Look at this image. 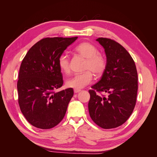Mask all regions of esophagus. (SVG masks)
I'll use <instances>...</instances> for the list:
<instances>
[{
    "instance_id": "esophagus-1",
    "label": "esophagus",
    "mask_w": 157,
    "mask_h": 157,
    "mask_svg": "<svg viewBox=\"0 0 157 157\" xmlns=\"http://www.w3.org/2000/svg\"><path fill=\"white\" fill-rule=\"evenodd\" d=\"M80 91H81V90H80V89H74V92L76 93V94L80 92Z\"/></svg>"
}]
</instances>
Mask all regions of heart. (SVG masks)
Returning <instances> with one entry per match:
<instances>
[{"instance_id": "obj_1", "label": "heart", "mask_w": 157, "mask_h": 157, "mask_svg": "<svg viewBox=\"0 0 157 157\" xmlns=\"http://www.w3.org/2000/svg\"><path fill=\"white\" fill-rule=\"evenodd\" d=\"M74 51L86 59L84 65L85 72L76 74L73 77L66 81V85L69 88L81 89L92 82L93 74L96 75H101L106 69L107 59L102 54L99 53L98 49L94 45L89 42H82L75 46ZM58 67L64 74L70 73L71 67L69 56L63 54L59 56L58 59Z\"/></svg>"}]
</instances>
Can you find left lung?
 Returning <instances> with one entry per match:
<instances>
[{
  "label": "left lung",
  "instance_id": "8db88e82",
  "mask_svg": "<svg viewBox=\"0 0 157 157\" xmlns=\"http://www.w3.org/2000/svg\"><path fill=\"white\" fill-rule=\"evenodd\" d=\"M105 49L107 66L99 81L89 90L88 110L92 120L104 129L115 128L128 119L136 103L137 73L128 51L107 38L96 39ZM105 92L107 97L97 92Z\"/></svg>",
  "mask_w": 157,
  "mask_h": 157
}]
</instances>
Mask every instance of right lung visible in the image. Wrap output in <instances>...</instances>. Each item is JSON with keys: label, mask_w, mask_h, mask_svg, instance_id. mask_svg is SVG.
I'll list each match as a JSON object with an SVG mask.
<instances>
[{"label": "right lung", "mask_w": 157, "mask_h": 157, "mask_svg": "<svg viewBox=\"0 0 157 157\" xmlns=\"http://www.w3.org/2000/svg\"><path fill=\"white\" fill-rule=\"evenodd\" d=\"M77 38H44L33 45L22 60L17 84L18 103L33 126L50 129L65 117L74 92L67 88L55 92L63 84L58 59Z\"/></svg>", "instance_id": "obj_1"}]
</instances>
